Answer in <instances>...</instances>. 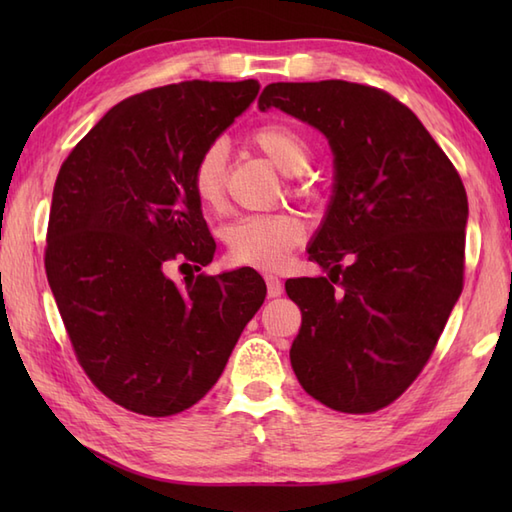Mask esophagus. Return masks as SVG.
I'll return each mask as SVG.
<instances>
[{
	"label": "esophagus",
	"instance_id": "1",
	"mask_svg": "<svg viewBox=\"0 0 512 512\" xmlns=\"http://www.w3.org/2000/svg\"><path fill=\"white\" fill-rule=\"evenodd\" d=\"M266 286H268V297H281L284 295V284H281V279L273 277V275H266Z\"/></svg>",
	"mask_w": 512,
	"mask_h": 512
}]
</instances>
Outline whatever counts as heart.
I'll return each instance as SVG.
<instances>
[{
    "label": "heart",
    "mask_w": 512,
    "mask_h": 512,
    "mask_svg": "<svg viewBox=\"0 0 512 512\" xmlns=\"http://www.w3.org/2000/svg\"><path fill=\"white\" fill-rule=\"evenodd\" d=\"M253 145L273 165L299 176L312 162V145L299 129L286 123H268L255 129ZM191 189L206 211H220L226 200V147L220 140L206 145L191 169ZM306 237V224L288 211L239 215L222 228L226 257L237 266L275 270L286 264L292 248Z\"/></svg>",
    "instance_id": "b5f03b06"
}]
</instances>
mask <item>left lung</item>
<instances>
[{
    "label": "left lung",
    "mask_w": 512,
    "mask_h": 512,
    "mask_svg": "<svg viewBox=\"0 0 512 512\" xmlns=\"http://www.w3.org/2000/svg\"><path fill=\"white\" fill-rule=\"evenodd\" d=\"M270 107L317 127L334 154V195L308 248L328 277L286 281L301 310L292 369L325 407L378 411L418 378L462 292L464 184L385 90L270 83L259 110Z\"/></svg>",
    "instance_id": "left-lung-1"
}]
</instances>
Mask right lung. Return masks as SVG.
Wrapping results in <instances>:
<instances>
[{"instance_id":"1","label":"right lung","mask_w":512,"mask_h":512,"mask_svg":"<svg viewBox=\"0 0 512 512\" xmlns=\"http://www.w3.org/2000/svg\"><path fill=\"white\" fill-rule=\"evenodd\" d=\"M255 79L182 81L114 105L54 182L46 275L76 361L129 411L193 407L266 299L253 268L191 275L215 242L191 189L200 151L255 101Z\"/></svg>"}]
</instances>
